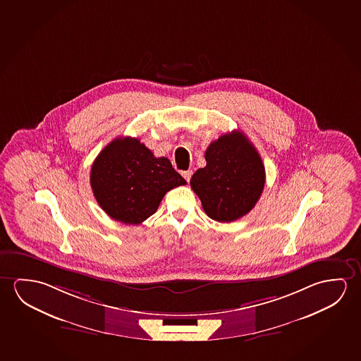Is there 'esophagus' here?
Segmentation results:
<instances>
[{
	"label": "esophagus",
	"mask_w": 361,
	"mask_h": 361,
	"mask_svg": "<svg viewBox=\"0 0 361 361\" xmlns=\"http://www.w3.org/2000/svg\"><path fill=\"white\" fill-rule=\"evenodd\" d=\"M183 176L188 183L190 181V178L192 176V171L191 170H188V171H183Z\"/></svg>",
	"instance_id": "34e87169"
}]
</instances>
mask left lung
Here are the masks:
<instances>
[{
	"instance_id": "left-lung-1",
	"label": "left lung",
	"mask_w": 361,
	"mask_h": 361,
	"mask_svg": "<svg viewBox=\"0 0 361 361\" xmlns=\"http://www.w3.org/2000/svg\"><path fill=\"white\" fill-rule=\"evenodd\" d=\"M205 159L190 185L206 215L231 222L249 214L265 186V167L254 145L244 133H225L209 145Z\"/></svg>"
}]
</instances>
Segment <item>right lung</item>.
<instances>
[{
	"instance_id": "right-lung-1",
	"label": "right lung",
	"mask_w": 361,
	"mask_h": 361,
	"mask_svg": "<svg viewBox=\"0 0 361 361\" xmlns=\"http://www.w3.org/2000/svg\"><path fill=\"white\" fill-rule=\"evenodd\" d=\"M90 183L109 216L139 225L155 214L167 191L186 181L169 159L155 157L139 139L118 137L94 159Z\"/></svg>"
}]
</instances>
